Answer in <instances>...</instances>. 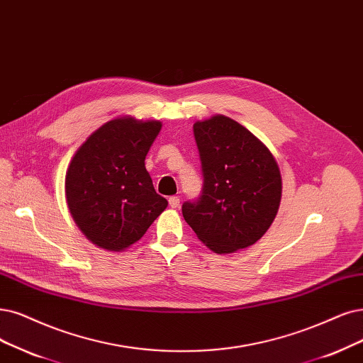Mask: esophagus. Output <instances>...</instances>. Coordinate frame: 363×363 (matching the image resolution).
I'll return each mask as SVG.
<instances>
[{"instance_id": "1", "label": "esophagus", "mask_w": 363, "mask_h": 363, "mask_svg": "<svg viewBox=\"0 0 363 363\" xmlns=\"http://www.w3.org/2000/svg\"><path fill=\"white\" fill-rule=\"evenodd\" d=\"M169 205H170L172 208H178V206H179V197H178V196L169 197Z\"/></svg>"}]
</instances>
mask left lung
<instances>
[{"instance_id":"obj_1","label":"left lung","mask_w":363,"mask_h":363,"mask_svg":"<svg viewBox=\"0 0 363 363\" xmlns=\"http://www.w3.org/2000/svg\"><path fill=\"white\" fill-rule=\"evenodd\" d=\"M202 163V194L182 205L197 238L218 254L247 248L269 229L281 202L271 151L236 121L217 115L193 125Z\"/></svg>"}]
</instances>
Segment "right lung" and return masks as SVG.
<instances>
[{
    "mask_svg": "<svg viewBox=\"0 0 363 363\" xmlns=\"http://www.w3.org/2000/svg\"><path fill=\"white\" fill-rule=\"evenodd\" d=\"M160 130L158 121L113 119L74 154L65 174L67 203L79 229L97 247L128 248L167 208L145 169Z\"/></svg>",
    "mask_w": 363,
    "mask_h": 363,
    "instance_id": "right-lung-1",
    "label": "right lung"
}]
</instances>
